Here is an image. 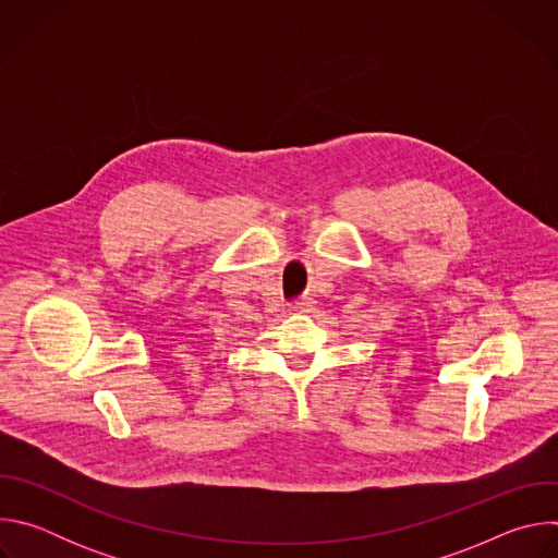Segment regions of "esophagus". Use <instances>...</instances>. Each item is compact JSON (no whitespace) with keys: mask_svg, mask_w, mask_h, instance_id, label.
I'll return each instance as SVG.
<instances>
[{"mask_svg":"<svg viewBox=\"0 0 558 558\" xmlns=\"http://www.w3.org/2000/svg\"><path fill=\"white\" fill-rule=\"evenodd\" d=\"M313 304H315V302H313L311 298H304V300H298V302L293 304V308L300 311V313H308V311L313 308Z\"/></svg>","mask_w":558,"mask_h":558,"instance_id":"obj_1","label":"esophagus"}]
</instances>
